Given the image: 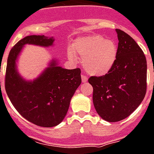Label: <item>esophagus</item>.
I'll use <instances>...</instances> for the list:
<instances>
[{"instance_id":"obj_1","label":"esophagus","mask_w":154,"mask_h":154,"mask_svg":"<svg viewBox=\"0 0 154 154\" xmlns=\"http://www.w3.org/2000/svg\"><path fill=\"white\" fill-rule=\"evenodd\" d=\"M81 78H82V82H87V80H88V78H87V76L85 75H82V76H81Z\"/></svg>"}]
</instances>
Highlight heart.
<instances>
[{"label": "heart", "mask_w": 154, "mask_h": 154, "mask_svg": "<svg viewBox=\"0 0 154 154\" xmlns=\"http://www.w3.org/2000/svg\"><path fill=\"white\" fill-rule=\"evenodd\" d=\"M72 51L68 57L75 60L74 52L82 59L83 68L88 74L101 76L107 74L113 67L117 57V46L111 39L101 35L84 37L76 39L72 44Z\"/></svg>", "instance_id": "1"}]
</instances>
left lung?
I'll list each match as a JSON object with an SVG mask.
<instances>
[{"mask_svg":"<svg viewBox=\"0 0 154 154\" xmlns=\"http://www.w3.org/2000/svg\"><path fill=\"white\" fill-rule=\"evenodd\" d=\"M117 34V57L113 67L102 76H91L93 102L103 120L117 122L139 106L146 93V59L136 42L123 30Z\"/></svg>","mask_w":154,"mask_h":154,"instance_id":"left-lung-1","label":"left lung"}]
</instances>
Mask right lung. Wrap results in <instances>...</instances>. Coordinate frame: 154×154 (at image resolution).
<instances>
[{
	"mask_svg": "<svg viewBox=\"0 0 154 154\" xmlns=\"http://www.w3.org/2000/svg\"><path fill=\"white\" fill-rule=\"evenodd\" d=\"M53 37L30 35L19 41L8 57L5 91L18 112L35 125L52 128L61 123L72 96L81 84L79 68L64 69L52 60L49 67L37 79L26 81L16 68V60L26 44L49 47ZM1 83V82H0Z\"/></svg>",
	"mask_w": 154,
	"mask_h": 154,
	"instance_id": "1",
	"label": "right lung"
}]
</instances>
